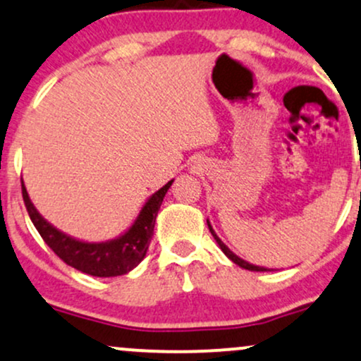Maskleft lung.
<instances>
[{
  "label": "left lung",
  "instance_id": "left-lung-1",
  "mask_svg": "<svg viewBox=\"0 0 361 361\" xmlns=\"http://www.w3.org/2000/svg\"><path fill=\"white\" fill-rule=\"evenodd\" d=\"M207 225H208V228H210L212 235H214V238H215V240H216V244H219V247H220V249H222V252H224V254H225V255H227V257H228L230 260H232V262H233V264H237V266H240L242 269H247V271H255V272H266V271H271V269H266V267H260V266H254V264L247 262V260H244V259H240V257H238V255H235V254H233V252H232V250H230V249H228V247H227V245H225L222 240H220V238H219V235H216V233H215V230H214V228H212V225H210V222H208V220H207Z\"/></svg>",
  "mask_w": 361,
  "mask_h": 361
}]
</instances>
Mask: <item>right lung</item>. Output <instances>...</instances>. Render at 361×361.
<instances>
[{
  "instance_id": "add662e5",
  "label": "right lung",
  "mask_w": 361,
  "mask_h": 361,
  "mask_svg": "<svg viewBox=\"0 0 361 361\" xmlns=\"http://www.w3.org/2000/svg\"><path fill=\"white\" fill-rule=\"evenodd\" d=\"M173 181L175 180L168 181L163 188L146 200L137 219L123 235L106 242H84L67 235L43 219L30 200L25 183H21V193L35 228L38 230L45 244L65 264L89 276L116 277L131 272L146 257L147 247L153 237L156 215Z\"/></svg>"
}]
</instances>
